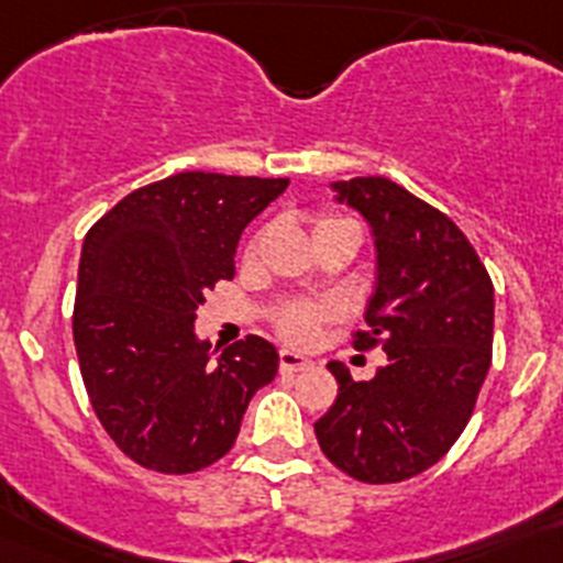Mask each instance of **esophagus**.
<instances>
[{
    "label": "esophagus",
    "mask_w": 563,
    "mask_h": 563,
    "mask_svg": "<svg viewBox=\"0 0 563 563\" xmlns=\"http://www.w3.org/2000/svg\"><path fill=\"white\" fill-rule=\"evenodd\" d=\"M278 366H282V372H307L316 366V361H310L307 355H298L292 350H282L278 352Z\"/></svg>",
    "instance_id": "obj_1"
}]
</instances>
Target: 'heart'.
<instances>
[{
	"label": "heart",
	"mask_w": 563,
	"mask_h": 563,
	"mask_svg": "<svg viewBox=\"0 0 563 563\" xmlns=\"http://www.w3.org/2000/svg\"><path fill=\"white\" fill-rule=\"evenodd\" d=\"M335 222H352V220H343V217H324V220H318L316 231L324 225H335ZM258 245H262V236H253L251 245H247V251H245V256L247 258L256 256ZM327 316H330V310H327V307L305 305V301H298V305H287L276 312V330L282 332V338H287L290 343H310Z\"/></svg>",
	"instance_id": "heart-1"
}]
</instances>
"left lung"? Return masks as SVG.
I'll list each match as a JSON object with an SVG mask.
<instances>
[{"instance_id": "8db88e82", "label": "left lung", "mask_w": 563, "mask_h": 563, "mask_svg": "<svg viewBox=\"0 0 563 563\" xmlns=\"http://www.w3.org/2000/svg\"><path fill=\"white\" fill-rule=\"evenodd\" d=\"M332 191L372 228L377 278L355 346L380 343L386 363L361 383L327 363L338 397L316 422L318 445L357 482L411 479L474 415L494 350V285L465 233L397 183L355 177Z\"/></svg>"}]
</instances>
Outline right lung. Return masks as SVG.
<instances>
[{
	"label": "right lung",
	"mask_w": 563,
	"mask_h": 563,
	"mask_svg": "<svg viewBox=\"0 0 563 563\" xmlns=\"http://www.w3.org/2000/svg\"><path fill=\"white\" fill-rule=\"evenodd\" d=\"M287 177L183 172L123 197L84 236L76 338L89 402L114 445L161 474H194L236 442L247 402L276 377L278 352L247 335L213 350L197 307L233 278L239 236Z\"/></svg>",
	"instance_id": "1"
}]
</instances>
